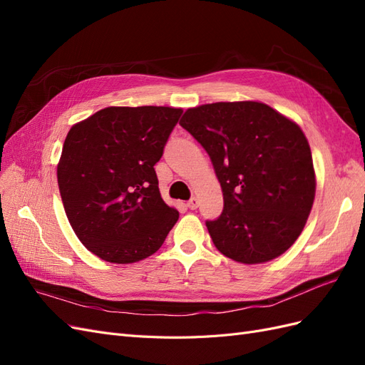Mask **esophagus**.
Listing matches in <instances>:
<instances>
[{
    "label": "esophagus",
    "mask_w": 365,
    "mask_h": 365,
    "mask_svg": "<svg viewBox=\"0 0 365 365\" xmlns=\"http://www.w3.org/2000/svg\"><path fill=\"white\" fill-rule=\"evenodd\" d=\"M197 204H200V202H197L196 197H192L190 201H187V207H189L190 210H196V208H197Z\"/></svg>",
    "instance_id": "obj_1"
}]
</instances>
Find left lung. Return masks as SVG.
<instances>
[{"label":"left lung","instance_id":"8db88e82","mask_svg":"<svg viewBox=\"0 0 365 365\" xmlns=\"http://www.w3.org/2000/svg\"><path fill=\"white\" fill-rule=\"evenodd\" d=\"M180 125L201 143L222 187V213L205 222L215 247L247 264L291 248L311 213L317 185L300 126L260 102L190 108Z\"/></svg>","mask_w":365,"mask_h":365}]
</instances>
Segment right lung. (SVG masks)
<instances>
[{
    "mask_svg": "<svg viewBox=\"0 0 365 365\" xmlns=\"http://www.w3.org/2000/svg\"><path fill=\"white\" fill-rule=\"evenodd\" d=\"M181 114L169 106H109L67 134L58 164L63 208L76 236L102 260L152 256L178 220L153 165Z\"/></svg>",
    "mask_w": 365,
    "mask_h": 365,
    "instance_id": "add662e5",
    "label": "right lung"
}]
</instances>
